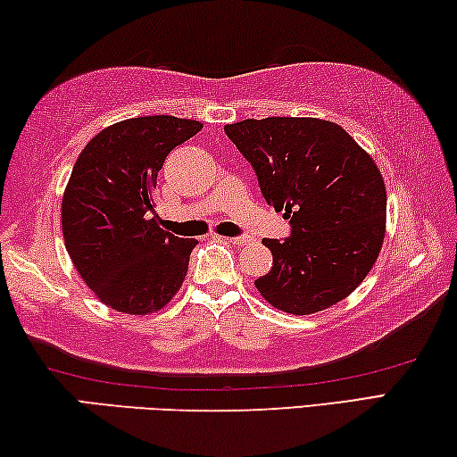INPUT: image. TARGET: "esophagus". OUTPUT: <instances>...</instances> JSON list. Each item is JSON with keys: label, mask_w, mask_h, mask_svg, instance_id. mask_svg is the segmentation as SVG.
Listing matches in <instances>:
<instances>
[{"label": "esophagus", "mask_w": 457, "mask_h": 457, "mask_svg": "<svg viewBox=\"0 0 457 457\" xmlns=\"http://www.w3.org/2000/svg\"><path fill=\"white\" fill-rule=\"evenodd\" d=\"M227 241L233 243V245H243V243H246V238H243V237H228Z\"/></svg>", "instance_id": "34e87169"}]
</instances>
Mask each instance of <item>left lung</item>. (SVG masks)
<instances>
[{"label":"left lung","instance_id":"obj_1","mask_svg":"<svg viewBox=\"0 0 457 457\" xmlns=\"http://www.w3.org/2000/svg\"><path fill=\"white\" fill-rule=\"evenodd\" d=\"M224 131L291 224L287 238L263 241L273 267L255 281L259 294L295 316L353 294L385 238L386 190L370 155L340 125L313 117L245 119Z\"/></svg>","mask_w":457,"mask_h":457}]
</instances>
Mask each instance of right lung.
<instances>
[{"label": "right lung", "instance_id": "right-lung-1", "mask_svg": "<svg viewBox=\"0 0 457 457\" xmlns=\"http://www.w3.org/2000/svg\"><path fill=\"white\" fill-rule=\"evenodd\" d=\"M202 129L171 115L125 119L82 149L62 198V235L74 267L104 305L145 316L188 273L196 238L158 227L154 188L163 160Z\"/></svg>", "mask_w": 457, "mask_h": 457}]
</instances>
